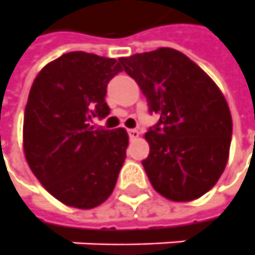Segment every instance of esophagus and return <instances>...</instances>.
Returning a JSON list of instances; mask_svg holds the SVG:
<instances>
[{
	"label": "esophagus",
	"mask_w": 255,
	"mask_h": 255,
	"mask_svg": "<svg viewBox=\"0 0 255 255\" xmlns=\"http://www.w3.org/2000/svg\"><path fill=\"white\" fill-rule=\"evenodd\" d=\"M128 133H129L130 139H137L140 134V131L137 130V129H129V130H128Z\"/></svg>",
	"instance_id": "1"
}]
</instances>
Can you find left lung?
Returning a JSON list of instances; mask_svg holds the SVG:
<instances>
[{"label": "left lung", "instance_id": "8db88e82", "mask_svg": "<svg viewBox=\"0 0 255 255\" xmlns=\"http://www.w3.org/2000/svg\"><path fill=\"white\" fill-rule=\"evenodd\" d=\"M148 111L160 116L144 134L141 164L155 191L189 202L215 187L226 168L233 122L226 98L202 68L171 47L121 57Z\"/></svg>", "mask_w": 255, "mask_h": 255}]
</instances>
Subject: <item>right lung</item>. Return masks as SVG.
<instances>
[{
  "instance_id": "add662e5",
  "label": "right lung",
  "mask_w": 255,
  "mask_h": 255,
  "mask_svg": "<svg viewBox=\"0 0 255 255\" xmlns=\"http://www.w3.org/2000/svg\"><path fill=\"white\" fill-rule=\"evenodd\" d=\"M122 71L115 59L71 52L46 64L29 92L23 116V151L29 168L60 202L92 209L115 188L126 158L124 128L91 126L109 115L107 85Z\"/></svg>"
}]
</instances>
